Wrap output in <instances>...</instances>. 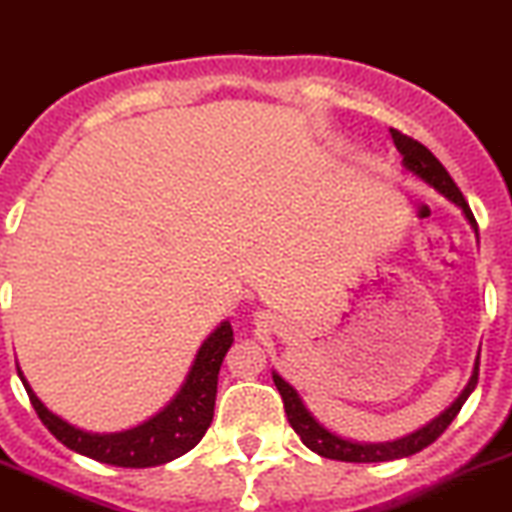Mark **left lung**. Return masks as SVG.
I'll use <instances>...</instances> for the list:
<instances>
[{
	"label": "left lung",
	"mask_w": 512,
	"mask_h": 512,
	"mask_svg": "<svg viewBox=\"0 0 512 512\" xmlns=\"http://www.w3.org/2000/svg\"><path fill=\"white\" fill-rule=\"evenodd\" d=\"M391 138H394V146L401 156V166H404L412 176L422 179L424 184L432 186L434 191H439L444 199H450L455 207H460L462 214H465V219L470 222V227L475 229L477 234V222L475 217H472L470 204L465 202L462 191L457 189V184L452 181V176L447 174V169L439 164L437 156H434L427 146H422V143L414 141V138L404 136V133L394 131V128H391ZM477 376H480V353H477L475 369H472V376L470 381H467L465 389H462V394L457 396V399L452 401L450 407L444 409L439 417H434L432 422L424 424V427L417 429V432L407 434V437L391 439V442H356V439H346L341 437V434L323 427V424L313 417V412L305 407V401L300 399L295 386L288 384L278 371H272V381H275L280 396H283L285 414H288L290 427L300 434L305 447H310V450L318 452L321 457H331V460H343V462H389V460H401V457L422 452L424 447H429V444H432L444 429L450 427L452 419L460 414L467 396L475 391Z\"/></svg>",
	"instance_id": "left-lung-1"
}]
</instances>
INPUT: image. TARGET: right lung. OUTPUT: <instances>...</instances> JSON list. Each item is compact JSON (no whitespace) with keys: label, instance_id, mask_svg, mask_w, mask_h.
Returning a JSON list of instances; mask_svg holds the SVG:
<instances>
[{"label":"right lung","instance_id":"1","mask_svg":"<svg viewBox=\"0 0 512 512\" xmlns=\"http://www.w3.org/2000/svg\"><path fill=\"white\" fill-rule=\"evenodd\" d=\"M232 341V326L229 321H222L199 346L189 374L174 399L151 419L138 427L123 429V432H85V429L65 422L42 404L19 366L17 374L30 394L37 417L65 447L90 457V460L103 462V465L156 467L186 455L191 447H197L199 439L209 429L214 417V399H217L219 366H222L224 353L229 351Z\"/></svg>","mask_w":512,"mask_h":512}]
</instances>
